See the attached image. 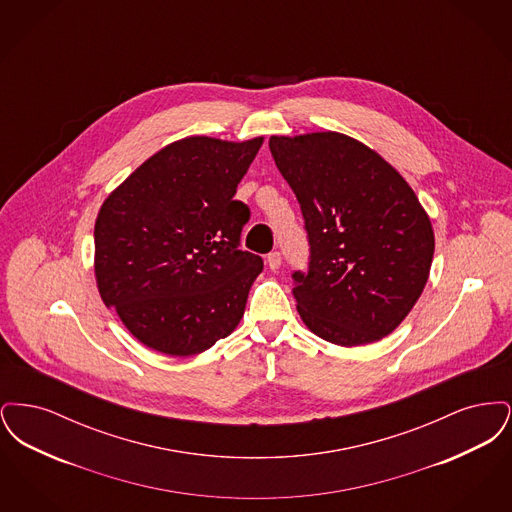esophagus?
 Returning a JSON list of instances; mask_svg holds the SVG:
<instances>
[{
	"instance_id": "obj_1",
	"label": "esophagus",
	"mask_w": 512,
	"mask_h": 512,
	"mask_svg": "<svg viewBox=\"0 0 512 512\" xmlns=\"http://www.w3.org/2000/svg\"><path fill=\"white\" fill-rule=\"evenodd\" d=\"M267 265L270 270H278L280 265H282V255H280L278 251H272V253H268Z\"/></svg>"
}]
</instances>
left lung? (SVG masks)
Here are the masks:
<instances>
[{
  "label": "left lung",
  "instance_id": "obj_1",
  "mask_svg": "<svg viewBox=\"0 0 512 512\" xmlns=\"http://www.w3.org/2000/svg\"><path fill=\"white\" fill-rule=\"evenodd\" d=\"M301 205L309 272H295L299 317L322 340L366 345L391 334L424 292L434 228L407 180L340 132L270 136Z\"/></svg>",
  "mask_w": 512,
  "mask_h": 512
}]
</instances>
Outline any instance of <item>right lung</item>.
Segmentation results:
<instances>
[{
  "label": "right lung",
  "instance_id": "right-lung-1",
  "mask_svg": "<svg viewBox=\"0 0 512 512\" xmlns=\"http://www.w3.org/2000/svg\"><path fill=\"white\" fill-rule=\"evenodd\" d=\"M263 140H176L103 201L94 226L99 295L149 349L203 353L244 317L263 259L238 249L249 209L234 195Z\"/></svg>",
  "mask_w": 512,
  "mask_h": 512
}]
</instances>
